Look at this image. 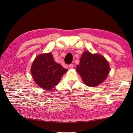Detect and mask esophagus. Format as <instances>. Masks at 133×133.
<instances>
[{
    "label": "esophagus",
    "instance_id": "obj_1",
    "mask_svg": "<svg viewBox=\"0 0 133 133\" xmlns=\"http://www.w3.org/2000/svg\"><path fill=\"white\" fill-rule=\"evenodd\" d=\"M73 67H74V65L73 64H70V65H69L70 68H73Z\"/></svg>",
    "mask_w": 133,
    "mask_h": 133
}]
</instances>
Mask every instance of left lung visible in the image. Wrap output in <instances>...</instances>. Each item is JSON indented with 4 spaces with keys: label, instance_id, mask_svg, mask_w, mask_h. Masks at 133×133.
Here are the masks:
<instances>
[{
    "label": "left lung",
    "instance_id": "1",
    "mask_svg": "<svg viewBox=\"0 0 133 133\" xmlns=\"http://www.w3.org/2000/svg\"><path fill=\"white\" fill-rule=\"evenodd\" d=\"M77 72L85 84L94 87L106 79L110 72V65L106 58L100 54H92L85 51L82 55Z\"/></svg>",
    "mask_w": 133,
    "mask_h": 133
}]
</instances>
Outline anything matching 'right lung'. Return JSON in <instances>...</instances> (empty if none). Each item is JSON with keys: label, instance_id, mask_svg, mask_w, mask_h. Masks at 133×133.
Listing matches in <instances>:
<instances>
[{"label": "right lung", "instance_id": "add662e5", "mask_svg": "<svg viewBox=\"0 0 133 133\" xmlns=\"http://www.w3.org/2000/svg\"><path fill=\"white\" fill-rule=\"evenodd\" d=\"M67 71L54 61L51 52L38 55L31 69L34 82L45 90H50L57 85Z\"/></svg>", "mask_w": 133, "mask_h": 133}]
</instances>
